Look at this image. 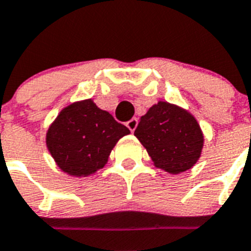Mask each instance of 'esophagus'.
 Here are the masks:
<instances>
[{
  "instance_id": "esophagus-1",
  "label": "esophagus",
  "mask_w": 251,
  "mask_h": 251,
  "mask_svg": "<svg viewBox=\"0 0 251 251\" xmlns=\"http://www.w3.org/2000/svg\"><path fill=\"white\" fill-rule=\"evenodd\" d=\"M126 126L129 127L130 131H134V130L136 129V126H138V119H131L129 120V121L126 122Z\"/></svg>"
}]
</instances>
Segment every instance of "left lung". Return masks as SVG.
I'll list each match as a JSON object with an SVG mask.
<instances>
[{"label":"left lung","mask_w":251,"mask_h":251,"mask_svg":"<svg viewBox=\"0 0 251 251\" xmlns=\"http://www.w3.org/2000/svg\"><path fill=\"white\" fill-rule=\"evenodd\" d=\"M134 135L157 168L171 175L190 170L201 158L204 136L186 109L159 100L140 117Z\"/></svg>","instance_id":"obj_1"}]
</instances>
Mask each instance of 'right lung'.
I'll list each match as a JSON object with an SVG mask.
<instances>
[{"instance_id": "1", "label": "right lung", "mask_w": 251, "mask_h": 251, "mask_svg": "<svg viewBox=\"0 0 251 251\" xmlns=\"http://www.w3.org/2000/svg\"><path fill=\"white\" fill-rule=\"evenodd\" d=\"M130 134L93 100L65 107L48 127L46 144L56 165L66 174L85 177L104 167L111 151Z\"/></svg>"}]
</instances>
